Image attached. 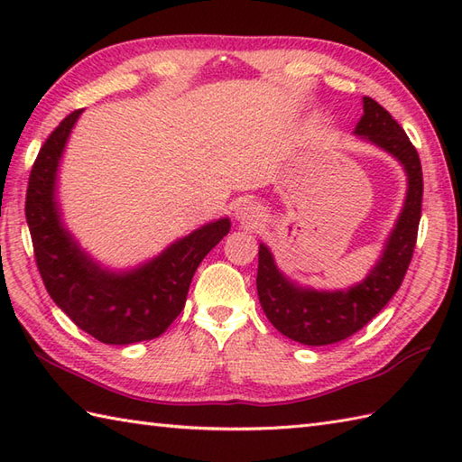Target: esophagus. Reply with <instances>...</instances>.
Listing matches in <instances>:
<instances>
[{
  "mask_svg": "<svg viewBox=\"0 0 462 462\" xmlns=\"http://www.w3.org/2000/svg\"><path fill=\"white\" fill-rule=\"evenodd\" d=\"M236 218L240 222H246V224H254L262 218V208L256 202H250V200H244L242 204H238L236 208Z\"/></svg>",
  "mask_w": 462,
  "mask_h": 462,
  "instance_id": "34e87169",
  "label": "esophagus"
}]
</instances>
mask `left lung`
I'll use <instances>...</instances> for the list:
<instances>
[{
  "label": "left lung",
  "mask_w": 462,
  "mask_h": 462,
  "mask_svg": "<svg viewBox=\"0 0 462 462\" xmlns=\"http://www.w3.org/2000/svg\"><path fill=\"white\" fill-rule=\"evenodd\" d=\"M356 134L393 154L409 179L403 212L369 276L347 291L300 288L282 276L270 250L260 244L256 288L262 310L273 328L303 346H329L347 339L375 318L403 283L417 244L423 202V171L417 149L389 111L371 97H363V116Z\"/></svg>",
  "instance_id": "1"
}]
</instances>
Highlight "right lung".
Masks as SVG:
<instances>
[{"instance_id": "add662e5", "label": "right lung", "mask_w": 462, "mask_h": 462, "mask_svg": "<svg viewBox=\"0 0 462 462\" xmlns=\"http://www.w3.org/2000/svg\"><path fill=\"white\" fill-rule=\"evenodd\" d=\"M79 115L77 109L59 123L29 174L25 218L37 270L51 300L95 339L109 346L154 339L179 318L196 268L230 232V220L202 226L141 268L103 270L63 228L55 202L59 159Z\"/></svg>"}]
</instances>
